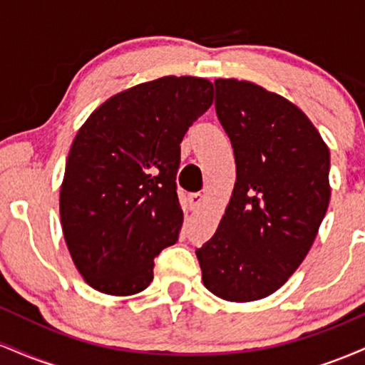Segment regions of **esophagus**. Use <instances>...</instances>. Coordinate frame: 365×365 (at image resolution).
<instances>
[{"label":"esophagus","instance_id":"34e87169","mask_svg":"<svg viewBox=\"0 0 365 365\" xmlns=\"http://www.w3.org/2000/svg\"><path fill=\"white\" fill-rule=\"evenodd\" d=\"M202 200L204 195L200 192H194V194L188 195V206H190L192 211H197L200 207V204H202Z\"/></svg>","mask_w":365,"mask_h":365}]
</instances>
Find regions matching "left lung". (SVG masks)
I'll list each match as a JSON object with an SVG mask.
<instances>
[{"mask_svg": "<svg viewBox=\"0 0 365 365\" xmlns=\"http://www.w3.org/2000/svg\"><path fill=\"white\" fill-rule=\"evenodd\" d=\"M215 87L237 182L216 233L195 254L209 292L252 302L283 287L312 247L329 204V150L282 96L235 78Z\"/></svg>", "mask_w": 365, "mask_h": 365, "instance_id": "1", "label": "left lung"}]
</instances>
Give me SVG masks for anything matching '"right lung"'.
I'll return each instance as SVG.
<instances>
[{"label":"right lung","instance_id":"obj_1","mask_svg":"<svg viewBox=\"0 0 365 365\" xmlns=\"http://www.w3.org/2000/svg\"><path fill=\"white\" fill-rule=\"evenodd\" d=\"M212 104V83L161 77L103 103L75 137L60 192L66 247L94 290L133 295L177 244L180 144Z\"/></svg>","mask_w":365,"mask_h":365}]
</instances>
